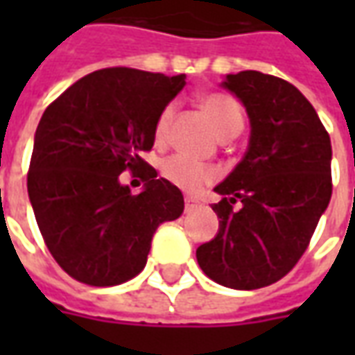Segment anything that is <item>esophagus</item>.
I'll use <instances>...</instances> for the list:
<instances>
[{
  "label": "esophagus",
  "mask_w": 355,
  "mask_h": 355,
  "mask_svg": "<svg viewBox=\"0 0 355 355\" xmlns=\"http://www.w3.org/2000/svg\"><path fill=\"white\" fill-rule=\"evenodd\" d=\"M196 207H200V201L193 200V198H184V211H186V213H192Z\"/></svg>",
  "instance_id": "34e87169"
}]
</instances>
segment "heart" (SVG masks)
Returning a JSON list of instances; mask_svg holds the SVG:
<instances>
[{"label": "heart", "instance_id": "1", "mask_svg": "<svg viewBox=\"0 0 355 355\" xmlns=\"http://www.w3.org/2000/svg\"><path fill=\"white\" fill-rule=\"evenodd\" d=\"M200 106L211 121L216 127V131L223 135L224 139L236 137L241 129H243V114L239 104L232 96L226 93H207L200 96ZM177 106L169 102L167 106H163L159 116L154 123V139L157 144L167 142L171 132V125H173V117H175ZM163 178L177 186L178 190L186 193H198L209 184H213L218 178V171L213 165H205L186 157L182 154H175L167 157L162 165Z\"/></svg>", "mask_w": 355, "mask_h": 355}]
</instances>
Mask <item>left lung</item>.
<instances>
[{
    "label": "left lung",
    "mask_w": 355,
    "mask_h": 355,
    "mask_svg": "<svg viewBox=\"0 0 355 355\" xmlns=\"http://www.w3.org/2000/svg\"><path fill=\"white\" fill-rule=\"evenodd\" d=\"M223 85L247 108L251 140L238 167L215 188L224 196L213 203L220 228L196 257L213 282L261 289L295 268L327 209L331 139L289 81L245 70L226 76Z\"/></svg>",
    "instance_id": "left-lung-1"
}]
</instances>
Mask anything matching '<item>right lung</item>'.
Returning a JSON list of instances; mask_svg holds the SVG:
<instances>
[{"instance_id": "add662e5", "label": "right lung", "mask_w": 355, "mask_h": 355, "mask_svg": "<svg viewBox=\"0 0 355 355\" xmlns=\"http://www.w3.org/2000/svg\"><path fill=\"white\" fill-rule=\"evenodd\" d=\"M186 76L135 68L89 73L43 112L28 169V196L43 241L66 274L93 287L129 282L146 266L152 236L184 211L177 186L157 178L140 154ZM141 170L147 188L131 196L123 170Z\"/></svg>"}]
</instances>
